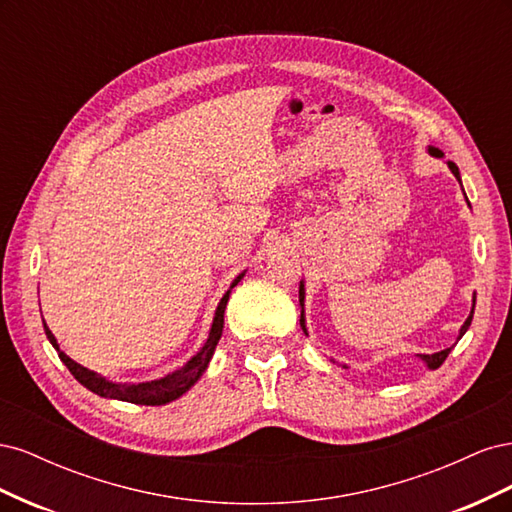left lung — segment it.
Segmentation results:
<instances>
[{"mask_svg": "<svg viewBox=\"0 0 512 512\" xmlns=\"http://www.w3.org/2000/svg\"><path fill=\"white\" fill-rule=\"evenodd\" d=\"M429 153L431 156H438V158H442V151L440 149H436V147H429ZM448 168L453 170V175L459 179V168L453 164V162H448ZM459 183H461V179H459ZM303 284L299 286V303H301V307H303ZM474 305H476V299H474ZM472 316H474V307H472V312H470V316H468V320L463 322V327H461V333H459V339L463 337V333L468 331V327L472 324ZM301 327H303V331H305V320H303V312H301ZM307 333V331H305ZM451 350H453V346L451 348H446V350H442V352H436V354H421V359L427 363V367L429 369H438L444 361H446V356L451 354Z\"/></svg>", "mask_w": 512, "mask_h": 512, "instance_id": "1", "label": "left lung"}]
</instances>
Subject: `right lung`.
I'll return each instance as SVG.
<instances>
[{
    "mask_svg": "<svg viewBox=\"0 0 512 512\" xmlns=\"http://www.w3.org/2000/svg\"><path fill=\"white\" fill-rule=\"evenodd\" d=\"M243 273L237 277L235 282H232L230 288H235L241 282ZM230 297V290L224 294L218 309H215V318L211 324V333L207 337V344L203 346L194 359H190L185 363L181 369L173 371V374H166L164 378L158 380H151V382H138V384H113L108 382L100 376H96L94 371H89L85 367H81L79 363H74L72 359L59 350L57 346V339L55 335L49 331V327L44 324V331L46 337H49V342L53 344V348L59 352V359L64 361V365L70 369V374L79 380L85 389H89L91 393H96L100 397H108V399H119V401H130V404H141V406H162L168 404V401H173L177 397H181L185 391H190L194 382L203 376V371L207 369L213 350L218 346L220 337H222V329H224V309Z\"/></svg>",
    "mask_w": 512,
    "mask_h": 512,
    "instance_id": "1",
    "label": "right lung"
}]
</instances>
